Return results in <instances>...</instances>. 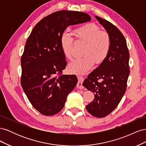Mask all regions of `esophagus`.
Instances as JSON below:
<instances>
[{
  "mask_svg": "<svg viewBox=\"0 0 146 146\" xmlns=\"http://www.w3.org/2000/svg\"><path fill=\"white\" fill-rule=\"evenodd\" d=\"M77 78H78V83H77V86L78 88V89H82L83 88V85H82V83L85 80V78L84 77L82 76H77Z\"/></svg>",
  "mask_w": 146,
  "mask_h": 146,
  "instance_id": "1",
  "label": "esophagus"
}]
</instances>
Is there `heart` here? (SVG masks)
<instances>
[{
	"mask_svg": "<svg viewBox=\"0 0 146 146\" xmlns=\"http://www.w3.org/2000/svg\"><path fill=\"white\" fill-rule=\"evenodd\" d=\"M77 38L85 43L82 51L83 56L73 60L68 65L70 72L77 74L86 73L94 62L100 64L107 58L111 48V39L108 33L100 31L93 23L83 25L74 30ZM74 39L70 35L64 32L61 35L60 45L64 56L70 59L72 57Z\"/></svg>",
	"mask_w": 146,
	"mask_h": 146,
	"instance_id": "obj_1",
	"label": "heart"
}]
</instances>
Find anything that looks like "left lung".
I'll use <instances>...</instances> for the list:
<instances>
[{"instance_id":"1","label":"left lung","mask_w":146,"mask_h":146,"mask_svg":"<svg viewBox=\"0 0 146 146\" xmlns=\"http://www.w3.org/2000/svg\"><path fill=\"white\" fill-rule=\"evenodd\" d=\"M95 17L108 33L111 48L107 58L88 75L83 86L94 94V100L86 106L87 111L94 117H104L117 107L125 92L129 52L121 31L108 21Z\"/></svg>"}]
</instances>
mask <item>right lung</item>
Returning <instances> with one entry per match:
<instances>
[{
  "label": "right lung",
  "instance_id": "add662e5",
  "mask_svg": "<svg viewBox=\"0 0 146 146\" xmlns=\"http://www.w3.org/2000/svg\"><path fill=\"white\" fill-rule=\"evenodd\" d=\"M91 19L83 12H54L35 26L26 41L21 57V85L30 102L43 115L60 112L78 81L76 75H61L67 63L61 35L68 26Z\"/></svg>",
  "mask_w": 146,
  "mask_h": 146
}]
</instances>
